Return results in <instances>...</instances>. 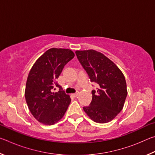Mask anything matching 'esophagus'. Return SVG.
<instances>
[{
  "label": "esophagus",
  "instance_id": "obj_1",
  "mask_svg": "<svg viewBox=\"0 0 155 155\" xmlns=\"http://www.w3.org/2000/svg\"><path fill=\"white\" fill-rule=\"evenodd\" d=\"M78 94H79V92H78V91H77V92H76V93H74V94H73L72 95L74 96V97H77V96H78Z\"/></svg>",
  "mask_w": 155,
  "mask_h": 155
}]
</instances>
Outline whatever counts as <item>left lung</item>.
Listing matches in <instances>:
<instances>
[{
    "label": "left lung",
    "instance_id": "8db88e82",
    "mask_svg": "<svg viewBox=\"0 0 155 155\" xmlns=\"http://www.w3.org/2000/svg\"><path fill=\"white\" fill-rule=\"evenodd\" d=\"M78 61L91 82L98 84L91 91L92 100L83 110L93 121L107 123L122 111L127 96L125 77L118 67L101 52L94 50L77 51Z\"/></svg>",
    "mask_w": 155,
    "mask_h": 155
}]
</instances>
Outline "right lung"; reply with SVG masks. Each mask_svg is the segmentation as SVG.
Returning <instances> with one entry per match:
<instances>
[{
  "label": "right lung",
  "instance_id": "add662e5",
  "mask_svg": "<svg viewBox=\"0 0 155 155\" xmlns=\"http://www.w3.org/2000/svg\"><path fill=\"white\" fill-rule=\"evenodd\" d=\"M74 57L71 50L52 48L44 52L31 68L26 84L25 99L34 117L44 124H55L67 111L71 99L56 79ZM55 87L60 90L54 93Z\"/></svg>",
  "mask_w": 155,
  "mask_h": 155
}]
</instances>
